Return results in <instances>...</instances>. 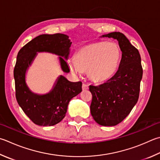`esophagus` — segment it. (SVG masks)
I'll return each mask as SVG.
<instances>
[{
	"instance_id": "1",
	"label": "esophagus",
	"mask_w": 160,
	"mask_h": 160,
	"mask_svg": "<svg viewBox=\"0 0 160 160\" xmlns=\"http://www.w3.org/2000/svg\"><path fill=\"white\" fill-rule=\"evenodd\" d=\"M82 89H83V90H88V85H87V84H86V83H83Z\"/></svg>"
}]
</instances>
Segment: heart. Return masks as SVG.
<instances>
[{
  "label": "heart",
  "instance_id": "1",
  "mask_svg": "<svg viewBox=\"0 0 160 160\" xmlns=\"http://www.w3.org/2000/svg\"><path fill=\"white\" fill-rule=\"evenodd\" d=\"M120 49L115 42H99L86 45L77 52L74 59L69 61L72 73L80 76L88 70L92 79L107 80L116 73L120 62Z\"/></svg>",
  "mask_w": 160,
  "mask_h": 160
}]
</instances>
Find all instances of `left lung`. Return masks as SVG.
Instances as JSON below:
<instances>
[{"label":"left lung","mask_w":160,"mask_h":160,"mask_svg":"<svg viewBox=\"0 0 160 160\" xmlns=\"http://www.w3.org/2000/svg\"><path fill=\"white\" fill-rule=\"evenodd\" d=\"M102 37L118 41L122 58L118 70L111 79L98 86H89L90 113L99 125L114 126L121 122L137 104L143 68L139 52L124 34L113 32Z\"/></svg>","instance_id":"8db88e82"}]
</instances>
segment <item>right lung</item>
Returning a JSON list of instances; mask_svg holds the SVG:
<instances>
[{
  "instance_id": "add662e5",
  "label": "right lung",
  "mask_w": 160,
  "mask_h": 160,
  "mask_svg": "<svg viewBox=\"0 0 160 160\" xmlns=\"http://www.w3.org/2000/svg\"><path fill=\"white\" fill-rule=\"evenodd\" d=\"M68 35L62 33L40 35L32 39L19 50L14 69L15 92L17 101L23 112L35 124L52 126L61 121L65 116L70 99L82 91V83L71 82L60 76L52 91L46 95L32 92L25 81L27 68L37 52H47L61 56L59 57L63 72H69L68 58L72 42Z\"/></svg>"
}]
</instances>
